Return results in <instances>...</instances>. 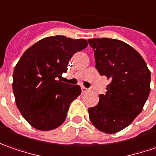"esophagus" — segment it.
Masks as SVG:
<instances>
[{"mask_svg":"<svg viewBox=\"0 0 156 156\" xmlns=\"http://www.w3.org/2000/svg\"><path fill=\"white\" fill-rule=\"evenodd\" d=\"M81 89H82V92H87V91H89V89L85 88L84 86H82Z\"/></svg>","mask_w":156,"mask_h":156,"instance_id":"34e87169","label":"esophagus"}]
</instances>
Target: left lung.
<instances>
[{"label":"left lung","mask_w":156,"mask_h":156,"mask_svg":"<svg viewBox=\"0 0 156 156\" xmlns=\"http://www.w3.org/2000/svg\"><path fill=\"white\" fill-rule=\"evenodd\" d=\"M88 42L97 70L110 79L99 103L88 110L89 117L98 130L114 134L141 113L150 92V72L140 53L123 41L102 38Z\"/></svg>","instance_id":"8db88e82"}]
</instances>
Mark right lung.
<instances>
[{"mask_svg": "<svg viewBox=\"0 0 156 156\" xmlns=\"http://www.w3.org/2000/svg\"><path fill=\"white\" fill-rule=\"evenodd\" d=\"M83 39L56 35L42 39L23 53L15 66L13 90L20 112L31 126L47 131L66 120L71 103L81 93L80 86L63 83L73 55L87 46Z\"/></svg>", "mask_w": 156, "mask_h": 156, "instance_id": "add662e5", "label": "right lung"}]
</instances>
